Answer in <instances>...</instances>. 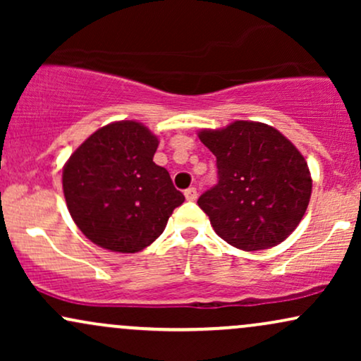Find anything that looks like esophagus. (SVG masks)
Here are the masks:
<instances>
[{"instance_id": "esophagus-1", "label": "esophagus", "mask_w": 361, "mask_h": 361, "mask_svg": "<svg viewBox=\"0 0 361 361\" xmlns=\"http://www.w3.org/2000/svg\"><path fill=\"white\" fill-rule=\"evenodd\" d=\"M185 197H186V200H188V202L197 200V197H198L197 188H193V186H190L188 190H185Z\"/></svg>"}]
</instances>
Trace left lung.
I'll return each instance as SVG.
<instances>
[{
    "label": "left lung",
    "mask_w": 361,
    "mask_h": 361,
    "mask_svg": "<svg viewBox=\"0 0 361 361\" xmlns=\"http://www.w3.org/2000/svg\"><path fill=\"white\" fill-rule=\"evenodd\" d=\"M198 137L217 157L219 181L198 198L231 246L259 251L283 243L307 210L312 178L299 149L276 128L235 120Z\"/></svg>",
    "instance_id": "left-lung-1"
}]
</instances>
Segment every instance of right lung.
<instances>
[{
  "instance_id": "add662e5",
  "label": "right lung",
  "mask_w": 361,
  "mask_h": 361,
  "mask_svg": "<svg viewBox=\"0 0 361 361\" xmlns=\"http://www.w3.org/2000/svg\"><path fill=\"white\" fill-rule=\"evenodd\" d=\"M159 140L135 120L98 128L62 169V190L74 224L91 243L137 252L154 243L185 202L169 173L152 161Z\"/></svg>"
}]
</instances>
